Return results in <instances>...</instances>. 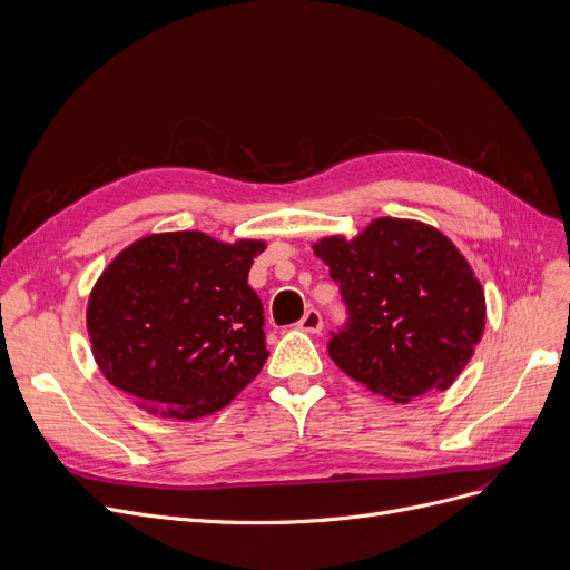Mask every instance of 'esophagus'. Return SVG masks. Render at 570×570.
<instances>
[{
    "mask_svg": "<svg viewBox=\"0 0 570 570\" xmlns=\"http://www.w3.org/2000/svg\"><path fill=\"white\" fill-rule=\"evenodd\" d=\"M322 327H324L322 315H320V311H315V308L306 311V315H304L302 322H299V330L306 332V334H320Z\"/></svg>",
    "mask_w": 570,
    "mask_h": 570,
    "instance_id": "34e87169",
    "label": "esophagus"
}]
</instances>
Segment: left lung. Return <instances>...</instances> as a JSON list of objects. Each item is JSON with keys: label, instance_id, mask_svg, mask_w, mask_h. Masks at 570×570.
<instances>
[{"label": "left lung", "instance_id": "left-lung-1", "mask_svg": "<svg viewBox=\"0 0 570 570\" xmlns=\"http://www.w3.org/2000/svg\"><path fill=\"white\" fill-rule=\"evenodd\" d=\"M347 306L330 357L396 403L448 390L484 330V292L471 264L436 227L377 218L355 238L313 246Z\"/></svg>", "mask_w": 570, "mask_h": 570}]
</instances>
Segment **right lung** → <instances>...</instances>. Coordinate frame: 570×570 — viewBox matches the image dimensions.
Instances as JSON below:
<instances>
[{
	"label": "right lung",
	"mask_w": 570,
	"mask_h": 570,
	"mask_svg": "<svg viewBox=\"0 0 570 570\" xmlns=\"http://www.w3.org/2000/svg\"><path fill=\"white\" fill-rule=\"evenodd\" d=\"M266 243L204 232L134 240L88 299L92 357L114 387L153 415H210L262 371L264 308L248 285Z\"/></svg>",
	"instance_id": "obj_1"
}]
</instances>
